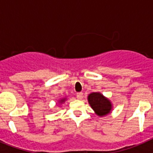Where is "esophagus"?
Listing matches in <instances>:
<instances>
[{
  "label": "esophagus",
  "mask_w": 153,
  "mask_h": 153,
  "mask_svg": "<svg viewBox=\"0 0 153 153\" xmlns=\"http://www.w3.org/2000/svg\"><path fill=\"white\" fill-rule=\"evenodd\" d=\"M83 93H76V97H77V99H79V100H81V99L83 98Z\"/></svg>",
  "instance_id": "1"
}]
</instances>
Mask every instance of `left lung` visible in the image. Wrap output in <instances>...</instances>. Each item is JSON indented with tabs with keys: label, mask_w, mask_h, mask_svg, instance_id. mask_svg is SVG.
<instances>
[{
	"label": "left lung",
	"mask_w": 153,
	"mask_h": 153,
	"mask_svg": "<svg viewBox=\"0 0 153 153\" xmlns=\"http://www.w3.org/2000/svg\"><path fill=\"white\" fill-rule=\"evenodd\" d=\"M88 101L91 107L98 116L102 117L110 112L112 105L108 99L100 93H92L88 96Z\"/></svg>",
	"instance_id": "left-lung-1"
}]
</instances>
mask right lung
Segmentation results:
<instances>
[{
  "label": "right lung",
  "mask_w": 153,
  "mask_h": 153,
  "mask_svg": "<svg viewBox=\"0 0 153 153\" xmlns=\"http://www.w3.org/2000/svg\"><path fill=\"white\" fill-rule=\"evenodd\" d=\"M63 101H64V100H61V102H63Z\"/></svg>",
  "instance_id": "obj_1"
}]
</instances>
